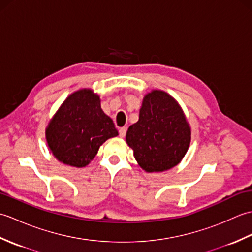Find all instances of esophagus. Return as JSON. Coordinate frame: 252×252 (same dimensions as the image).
<instances>
[{
	"label": "esophagus",
	"instance_id": "obj_1",
	"mask_svg": "<svg viewBox=\"0 0 252 252\" xmlns=\"http://www.w3.org/2000/svg\"><path fill=\"white\" fill-rule=\"evenodd\" d=\"M126 126L120 127V129H119V135H120V137H125L126 136Z\"/></svg>",
	"mask_w": 252,
	"mask_h": 252
}]
</instances>
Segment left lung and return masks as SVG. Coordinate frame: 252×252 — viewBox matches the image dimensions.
I'll use <instances>...</instances> for the list:
<instances>
[{"instance_id": "left-lung-1", "label": "left lung", "mask_w": 252, "mask_h": 252, "mask_svg": "<svg viewBox=\"0 0 252 252\" xmlns=\"http://www.w3.org/2000/svg\"><path fill=\"white\" fill-rule=\"evenodd\" d=\"M126 144L146 172H162L183 159L190 143V127L172 96L160 90L145 95L140 118L126 132Z\"/></svg>"}]
</instances>
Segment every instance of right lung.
<instances>
[{"instance_id":"obj_1","label":"right lung","mask_w":252,"mask_h":252,"mask_svg":"<svg viewBox=\"0 0 252 252\" xmlns=\"http://www.w3.org/2000/svg\"><path fill=\"white\" fill-rule=\"evenodd\" d=\"M51 152L61 162L82 168L96 156L101 144L118 135L110 118L100 108L92 90L69 95L45 130Z\"/></svg>"}]
</instances>
